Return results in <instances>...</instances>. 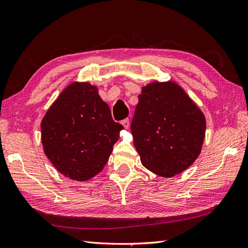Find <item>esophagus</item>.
<instances>
[{"label": "esophagus", "mask_w": 248, "mask_h": 248, "mask_svg": "<svg viewBox=\"0 0 248 248\" xmlns=\"http://www.w3.org/2000/svg\"><path fill=\"white\" fill-rule=\"evenodd\" d=\"M122 125L124 126V128L128 129L129 128V120L128 119H124L122 121Z\"/></svg>", "instance_id": "1"}]
</instances>
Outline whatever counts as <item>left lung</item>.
<instances>
[{
	"label": "left lung",
	"mask_w": 248,
	"mask_h": 248,
	"mask_svg": "<svg viewBox=\"0 0 248 248\" xmlns=\"http://www.w3.org/2000/svg\"><path fill=\"white\" fill-rule=\"evenodd\" d=\"M130 128L142 166L169 178L181 174L198 158L206 119L176 82L153 81L141 88Z\"/></svg>",
	"instance_id": "left-lung-1"
}]
</instances>
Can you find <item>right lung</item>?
<instances>
[{
	"instance_id": "add662e5",
	"label": "right lung",
	"mask_w": 248,
	"mask_h": 248,
	"mask_svg": "<svg viewBox=\"0 0 248 248\" xmlns=\"http://www.w3.org/2000/svg\"><path fill=\"white\" fill-rule=\"evenodd\" d=\"M124 127L89 82L67 86L41 121L44 153L58 171L87 181L103 170Z\"/></svg>"
}]
</instances>
